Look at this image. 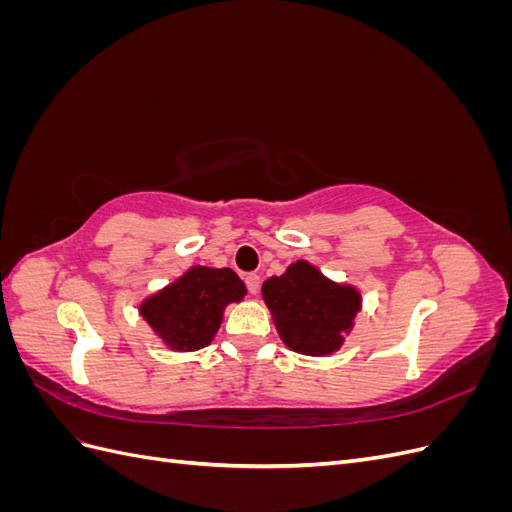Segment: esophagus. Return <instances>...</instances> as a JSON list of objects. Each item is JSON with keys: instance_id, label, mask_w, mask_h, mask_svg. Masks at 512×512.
Here are the masks:
<instances>
[{"instance_id": "obj_1", "label": "esophagus", "mask_w": 512, "mask_h": 512, "mask_svg": "<svg viewBox=\"0 0 512 512\" xmlns=\"http://www.w3.org/2000/svg\"><path fill=\"white\" fill-rule=\"evenodd\" d=\"M245 286H247V292L250 294H258V290H260V277L256 275V273H247L245 277Z\"/></svg>"}]
</instances>
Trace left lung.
<instances>
[{"mask_svg":"<svg viewBox=\"0 0 512 512\" xmlns=\"http://www.w3.org/2000/svg\"><path fill=\"white\" fill-rule=\"evenodd\" d=\"M262 297L284 342L292 350L314 356L339 348L361 307L356 290L329 282L303 260L262 284Z\"/></svg>","mask_w":512,"mask_h":512,"instance_id":"obj_1","label":"left lung"}]
</instances>
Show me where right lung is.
<instances>
[{
    "mask_svg": "<svg viewBox=\"0 0 512 512\" xmlns=\"http://www.w3.org/2000/svg\"><path fill=\"white\" fill-rule=\"evenodd\" d=\"M243 294L245 286L235 271L194 267L147 299L141 314L170 348L196 350L211 342L224 307L241 301Z\"/></svg>",
    "mask_w": 512,
    "mask_h": 512,
    "instance_id": "right-lung-1",
    "label": "right lung"
}]
</instances>
